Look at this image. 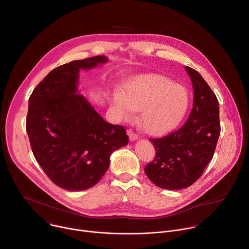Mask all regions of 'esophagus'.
I'll use <instances>...</instances> for the list:
<instances>
[{"label":"esophagus","mask_w":249,"mask_h":249,"mask_svg":"<svg viewBox=\"0 0 249 249\" xmlns=\"http://www.w3.org/2000/svg\"><path fill=\"white\" fill-rule=\"evenodd\" d=\"M127 134H128L129 139H130V141H131V142L136 141V140H138V139H139V135H138L137 133H135L134 131H132V130H129V131L127 132Z\"/></svg>","instance_id":"esophagus-1"}]
</instances>
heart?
Returning <instances> with one entry per match:
<instances>
[{"mask_svg":"<svg viewBox=\"0 0 249 249\" xmlns=\"http://www.w3.org/2000/svg\"><path fill=\"white\" fill-rule=\"evenodd\" d=\"M191 103L188 89L158 74L134 77L109 98L110 109L121 120L131 119L141 110V123L146 133L160 136L174 129L185 117Z\"/></svg>","mask_w":249,"mask_h":249,"instance_id":"heart-1","label":"heart"}]
</instances>
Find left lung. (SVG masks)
<instances>
[{"label": "left lung", "mask_w": 249, "mask_h": 249, "mask_svg": "<svg viewBox=\"0 0 249 249\" xmlns=\"http://www.w3.org/2000/svg\"><path fill=\"white\" fill-rule=\"evenodd\" d=\"M194 88V105L189 118L177 131L149 139L155 157L144 167L157 187L181 190L192 186L211 161L220 136L218 100L202 76L186 66Z\"/></svg>", "instance_id": "obj_1"}]
</instances>
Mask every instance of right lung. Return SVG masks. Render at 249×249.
I'll use <instances>...</instances> for the list:
<instances>
[{
	"mask_svg": "<svg viewBox=\"0 0 249 249\" xmlns=\"http://www.w3.org/2000/svg\"><path fill=\"white\" fill-rule=\"evenodd\" d=\"M98 55L53 69L29 98L26 131L33 154L51 181L67 191L94 187L111 153L128 143L125 128L106 122L77 94L80 69L106 63Z\"/></svg>",
	"mask_w": 249,
	"mask_h": 249,
	"instance_id": "1",
	"label": "right lung"
}]
</instances>
